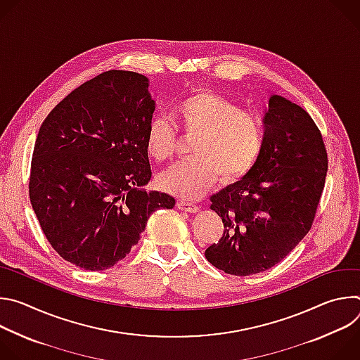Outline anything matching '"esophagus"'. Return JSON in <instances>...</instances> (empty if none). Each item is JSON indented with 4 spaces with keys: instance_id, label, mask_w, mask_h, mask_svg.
I'll return each mask as SVG.
<instances>
[{
    "instance_id": "obj_1",
    "label": "esophagus",
    "mask_w": 360,
    "mask_h": 360,
    "mask_svg": "<svg viewBox=\"0 0 360 360\" xmlns=\"http://www.w3.org/2000/svg\"><path fill=\"white\" fill-rule=\"evenodd\" d=\"M176 205H178V208L181 211H185V212L195 214V212L199 211V207H198V205H195L192 200H179Z\"/></svg>"
}]
</instances>
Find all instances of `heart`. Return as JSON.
<instances>
[{
    "instance_id": "heart-1",
    "label": "heart",
    "mask_w": 360,
    "mask_h": 360,
    "mask_svg": "<svg viewBox=\"0 0 360 360\" xmlns=\"http://www.w3.org/2000/svg\"><path fill=\"white\" fill-rule=\"evenodd\" d=\"M172 120L189 143L191 158L160 175V186L181 198H199L221 176L233 182L249 174L265 146L266 127L261 115L240 110L235 101L212 94L195 92L172 110ZM178 146L175 128L153 118L145 135L148 155L157 162L169 161Z\"/></svg>"
}]
</instances>
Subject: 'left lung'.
Masks as SVG:
<instances>
[{"label": "left lung", "mask_w": 360, "mask_h": 360, "mask_svg": "<svg viewBox=\"0 0 360 360\" xmlns=\"http://www.w3.org/2000/svg\"><path fill=\"white\" fill-rule=\"evenodd\" d=\"M265 127L253 169L211 196L225 229L205 258L229 275L249 276L281 262L311 231L325 188L328 152L311 115L272 95Z\"/></svg>", "instance_id": "1"}]
</instances>
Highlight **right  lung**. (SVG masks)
I'll use <instances>...</instances> for the list:
<instances>
[{
	"mask_svg": "<svg viewBox=\"0 0 360 360\" xmlns=\"http://www.w3.org/2000/svg\"><path fill=\"white\" fill-rule=\"evenodd\" d=\"M153 110L143 75L111 70L75 88L44 120L30 200L67 262L85 271L112 268L153 212L174 208L171 195L139 188L152 176L145 135Z\"/></svg>",
	"mask_w": 360,
	"mask_h": 360,
	"instance_id": "obj_1",
	"label": "right lung"
}]
</instances>
